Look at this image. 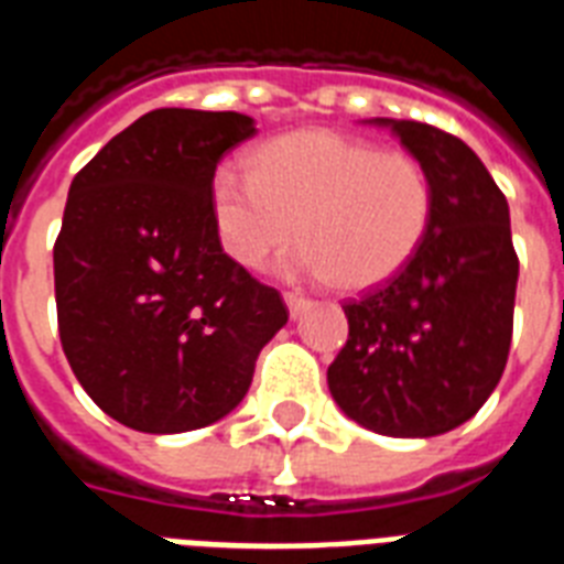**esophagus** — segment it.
<instances>
[{
    "instance_id": "34e87169",
    "label": "esophagus",
    "mask_w": 564,
    "mask_h": 564,
    "mask_svg": "<svg viewBox=\"0 0 564 564\" xmlns=\"http://www.w3.org/2000/svg\"><path fill=\"white\" fill-rule=\"evenodd\" d=\"M285 305H288V311H291V317H300V314H303L305 308H308L311 305V300H305L303 294H294V291H288L285 294Z\"/></svg>"
}]
</instances>
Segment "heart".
<instances>
[{"instance_id": "heart-1", "label": "heart", "mask_w": 564, "mask_h": 564, "mask_svg": "<svg viewBox=\"0 0 564 564\" xmlns=\"http://www.w3.org/2000/svg\"><path fill=\"white\" fill-rule=\"evenodd\" d=\"M209 204L220 247L241 268H261L300 232L291 273L364 291L416 256L434 188L413 156L335 130H294L256 148L250 174L215 171Z\"/></svg>"}]
</instances>
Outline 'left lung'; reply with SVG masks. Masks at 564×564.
Segmentation results:
<instances>
[{"label":"left lung","instance_id":"1","mask_svg":"<svg viewBox=\"0 0 564 564\" xmlns=\"http://www.w3.org/2000/svg\"><path fill=\"white\" fill-rule=\"evenodd\" d=\"M390 128L427 171L434 215L393 279L346 303L349 340L328 367L337 408L384 436H436L471 419L507 367L518 256L510 206L480 156L440 128Z\"/></svg>","mask_w":564,"mask_h":564}]
</instances>
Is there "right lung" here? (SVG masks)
<instances>
[{
	"label": "right lung",
	"mask_w": 564,
	"mask_h": 564,
	"mask_svg": "<svg viewBox=\"0 0 564 564\" xmlns=\"http://www.w3.org/2000/svg\"><path fill=\"white\" fill-rule=\"evenodd\" d=\"M256 133L245 112L162 107L112 137L69 186L54 241L57 328L89 399L142 434H183L241 404L288 323L273 288L220 247L209 186Z\"/></svg>",
	"instance_id": "right-lung-1"
}]
</instances>
